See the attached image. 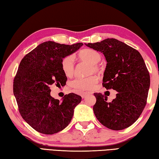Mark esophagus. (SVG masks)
<instances>
[{"label": "esophagus", "instance_id": "34e87169", "mask_svg": "<svg viewBox=\"0 0 159 159\" xmlns=\"http://www.w3.org/2000/svg\"><path fill=\"white\" fill-rule=\"evenodd\" d=\"M88 94H89V93L88 92H85V93H82L81 94H80V96H81L82 98H85L86 96H87Z\"/></svg>", "mask_w": 159, "mask_h": 159}]
</instances>
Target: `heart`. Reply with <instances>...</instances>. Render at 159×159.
Returning a JSON list of instances; mask_svg holds the SVG:
<instances>
[{"instance_id":"b5f03b06","label":"heart","mask_w":159,"mask_h":159,"mask_svg":"<svg viewBox=\"0 0 159 159\" xmlns=\"http://www.w3.org/2000/svg\"><path fill=\"white\" fill-rule=\"evenodd\" d=\"M78 58L80 61L90 64L88 68V74L98 73L100 71V66L98 62L101 60V54L91 48H85L78 53ZM61 69L66 77H71L74 74V62L71 56L67 55L61 59L60 62ZM98 81L97 76L92 75L84 78H76L71 82V85L78 91L92 90Z\"/></svg>"}]
</instances>
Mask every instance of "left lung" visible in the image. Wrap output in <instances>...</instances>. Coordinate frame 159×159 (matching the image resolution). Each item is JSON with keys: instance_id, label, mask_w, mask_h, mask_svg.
Wrapping results in <instances>:
<instances>
[{"instance_id": "8db88e82", "label": "left lung", "mask_w": 159, "mask_h": 159, "mask_svg": "<svg viewBox=\"0 0 159 159\" xmlns=\"http://www.w3.org/2000/svg\"><path fill=\"white\" fill-rule=\"evenodd\" d=\"M85 45L104 54L107 64L102 85L118 92L111 102L102 93H94V114L111 130L128 128L138 119L147 104L150 76L143 58L138 50L115 39Z\"/></svg>"}]
</instances>
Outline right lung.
<instances>
[{
    "label": "right lung",
    "instance_id": "add662e5",
    "mask_svg": "<svg viewBox=\"0 0 159 159\" xmlns=\"http://www.w3.org/2000/svg\"><path fill=\"white\" fill-rule=\"evenodd\" d=\"M83 45L44 42L21 60L13 82V93L21 117L39 133H57L71 122L81 97L69 93L60 102L51 97L50 86L54 83L60 87L66 85L67 78L61 69V59Z\"/></svg>",
    "mask_w": 159,
    "mask_h": 159
}]
</instances>
